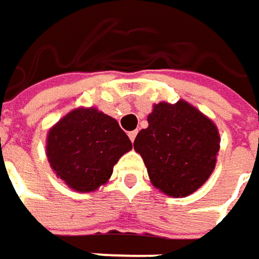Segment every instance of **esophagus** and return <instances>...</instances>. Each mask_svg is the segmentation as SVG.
Here are the masks:
<instances>
[{
    "instance_id": "1",
    "label": "esophagus",
    "mask_w": 259,
    "mask_h": 259,
    "mask_svg": "<svg viewBox=\"0 0 259 259\" xmlns=\"http://www.w3.org/2000/svg\"><path fill=\"white\" fill-rule=\"evenodd\" d=\"M136 135H138V132L136 130H133V132H129V138L132 142H135V138H136Z\"/></svg>"
}]
</instances>
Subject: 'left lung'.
Listing matches in <instances>:
<instances>
[{
  "instance_id": "8db88e82",
  "label": "left lung",
  "mask_w": 259,
  "mask_h": 259,
  "mask_svg": "<svg viewBox=\"0 0 259 259\" xmlns=\"http://www.w3.org/2000/svg\"><path fill=\"white\" fill-rule=\"evenodd\" d=\"M147 120L148 127L138 133L133 148L151 184L178 199L196 193L217 166L221 142L217 124L182 99L154 104Z\"/></svg>"
}]
</instances>
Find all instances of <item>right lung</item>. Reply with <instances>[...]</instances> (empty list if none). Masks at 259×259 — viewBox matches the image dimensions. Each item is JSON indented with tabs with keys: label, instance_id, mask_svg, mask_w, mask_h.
Segmentation results:
<instances>
[{
	"label": "right lung",
	"instance_id": "obj_1",
	"mask_svg": "<svg viewBox=\"0 0 259 259\" xmlns=\"http://www.w3.org/2000/svg\"><path fill=\"white\" fill-rule=\"evenodd\" d=\"M132 150L129 136L115 118L98 108H75L52 126L46 155L56 177L77 193L105 185L114 164Z\"/></svg>",
	"mask_w": 259,
	"mask_h": 259
}]
</instances>
